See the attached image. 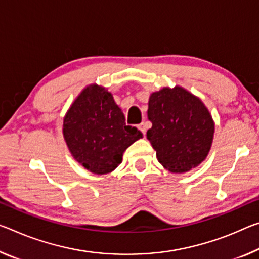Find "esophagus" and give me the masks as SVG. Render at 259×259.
I'll return each instance as SVG.
<instances>
[{"mask_svg":"<svg viewBox=\"0 0 259 259\" xmlns=\"http://www.w3.org/2000/svg\"><path fill=\"white\" fill-rule=\"evenodd\" d=\"M138 129L142 131L143 135H145L146 134V124H145V122H142L141 124H138Z\"/></svg>","mask_w":259,"mask_h":259,"instance_id":"obj_1","label":"esophagus"}]
</instances>
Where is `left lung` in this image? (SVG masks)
<instances>
[{
  "instance_id": "obj_1",
  "label": "left lung",
  "mask_w": 259,
  "mask_h": 259,
  "mask_svg": "<svg viewBox=\"0 0 259 259\" xmlns=\"http://www.w3.org/2000/svg\"><path fill=\"white\" fill-rule=\"evenodd\" d=\"M146 137L158 161L173 173L198 166L211 149L214 123L198 98L176 86L151 94Z\"/></svg>"
}]
</instances>
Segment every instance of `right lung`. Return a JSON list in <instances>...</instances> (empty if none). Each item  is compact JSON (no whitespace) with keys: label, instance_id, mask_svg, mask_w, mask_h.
<instances>
[{"label":"right lung","instance_id":"right-lung-1","mask_svg":"<svg viewBox=\"0 0 259 259\" xmlns=\"http://www.w3.org/2000/svg\"><path fill=\"white\" fill-rule=\"evenodd\" d=\"M67 145L80 165L94 174L113 171L128 146L143 137L125 124L122 110L107 90L88 86L68 110L63 122Z\"/></svg>","mask_w":259,"mask_h":259}]
</instances>
